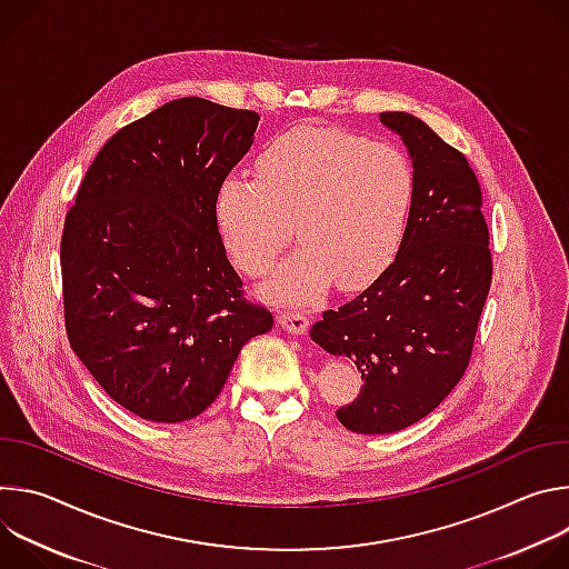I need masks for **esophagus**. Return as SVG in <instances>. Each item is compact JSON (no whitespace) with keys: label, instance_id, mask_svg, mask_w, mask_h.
<instances>
[{"label":"esophagus","instance_id":"esophagus-1","mask_svg":"<svg viewBox=\"0 0 569 569\" xmlns=\"http://www.w3.org/2000/svg\"><path fill=\"white\" fill-rule=\"evenodd\" d=\"M279 323L290 331V333H297V336H303L308 331V317L303 315V310H297V308H283L279 310Z\"/></svg>","mask_w":569,"mask_h":569}]
</instances>
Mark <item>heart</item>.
<instances>
[{
  "label": "heart",
  "mask_w": 569,
  "mask_h": 569,
  "mask_svg": "<svg viewBox=\"0 0 569 569\" xmlns=\"http://www.w3.org/2000/svg\"><path fill=\"white\" fill-rule=\"evenodd\" d=\"M415 198L410 159L387 141L333 128H295L257 159V178L231 173L213 196V220L231 261L266 274L292 222L299 248L263 292L310 303L333 279L342 288L373 281L396 257Z\"/></svg>",
  "instance_id": "obj_1"
}]
</instances>
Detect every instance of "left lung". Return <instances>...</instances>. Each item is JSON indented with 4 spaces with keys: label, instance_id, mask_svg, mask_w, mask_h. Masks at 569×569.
Instances as JSON below:
<instances>
[{
    "label": "left lung",
    "instance_id": "1",
    "mask_svg": "<svg viewBox=\"0 0 569 569\" xmlns=\"http://www.w3.org/2000/svg\"><path fill=\"white\" fill-rule=\"evenodd\" d=\"M412 157L415 198L393 263L327 310L310 338L362 373L338 421L389 435L428 417L461 380L493 279L481 189L463 152L408 112H382Z\"/></svg>",
    "mask_w": 569,
    "mask_h": 569
}]
</instances>
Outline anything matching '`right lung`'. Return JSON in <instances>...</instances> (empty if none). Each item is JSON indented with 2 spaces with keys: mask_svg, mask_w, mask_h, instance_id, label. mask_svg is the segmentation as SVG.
Segmentation results:
<instances>
[{
  "mask_svg": "<svg viewBox=\"0 0 569 569\" xmlns=\"http://www.w3.org/2000/svg\"><path fill=\"white\" fill-rule=\"evenodd\" d=\"M259 114L187 97L112 134L67 211L60 266L73 353L132 415L180 423L218 398L272 329L242 295L213 196L254 143Z\"/></svg>",
  "mask_w": 569,
  "mask_h": 569,
  "instance_id": "right-lung-1",
  "label": "right lung"
}]
</instances>
